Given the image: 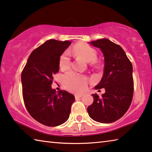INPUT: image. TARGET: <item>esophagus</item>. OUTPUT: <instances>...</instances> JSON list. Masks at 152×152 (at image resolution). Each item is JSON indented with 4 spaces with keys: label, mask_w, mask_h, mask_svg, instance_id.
<instances>
[{
    "label": "esophagus",
    "mask_w": 152,
    "mask_h": 152,
    "mask_svg": "<svg viewBox=\"0 0 152 152\" xmlns=\"http://www.w3.org/2000/svg\"><path fill=\"white\" fill-rule=\"evenodd\" d=\"M82 94H76L75 95V98L76 100H77V99H78L80 98H82Z\"/></svg>",
    "instance_id": "obj_1"
}]
</instances>
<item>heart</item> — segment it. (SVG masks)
Wrapping results in <instances>:
<instances>
[{"mask_svg":"<svg viewBox=\"0 0 152 152\" xmlns=\"http://www.w3.org/2000/svg\"><path fill=\"white\" fill-rule=\"evenodd\" d=\"M68 54H72L76 56L81 57L88 62L92 64L96 63L97 52L89 45L80 42L76 44L72 50L68 52H64L60 57L59 66L62 70H66L70 68V59ZM64 87L68 90L74 92H84L87 87V79L81 74L70 72L66 74L62 78Z\"/></svg>","mask_w":152,"mask_h":152,"instance_id":"1","label":"heart"}]
</instances>
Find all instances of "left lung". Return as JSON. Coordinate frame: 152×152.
Here are the masks:
<instances>
[{"label":"left lung","mask_w":152,"mask_h":152,"mask_svg":"<svg viewBox=\"0 0 152 152\" xmlns=\"http://www.w3.org/2000/svg\"><path fill=\"white\" fill-rule=\"evenodd\" d=\"M100 48L104 56V74L96 90L104 88L102 96L92 94L89 116L96 122L108 124L119 120L128 111L134 94L133 68L122 48L106 38L90 42Z\"/></svg>","instance_id":"8db88e82"}]
</instances>
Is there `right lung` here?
<instances>
[{
  "mask_svg": "<svg viewBox=\"0 0 152 152\" xmlns=\"http://www.w3.org/2000/svg\"><path fill=\"white\" fill-rule=\"evenodd\" d=\"M71 42L48 40L30 54L21 74L24 105L30 115L43 125L54 127L68 119L74 96L51 88L59 71L60 57Z\"/></svg>",
  "mask_w": 152,
  "mask_h": 152,
  "instance_id": "right-lung-1",
  "label": "right lung"
}]
</instances>
